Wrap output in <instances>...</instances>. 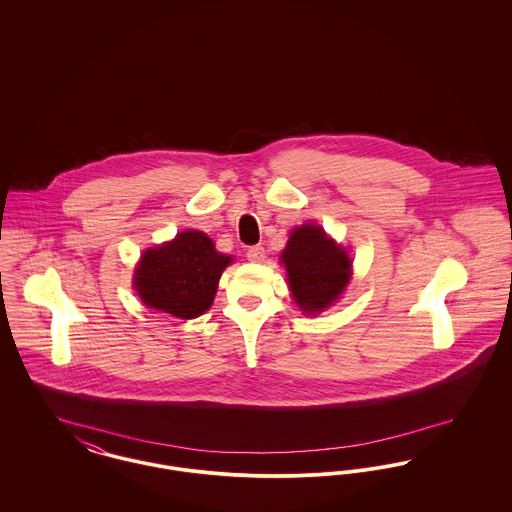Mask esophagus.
<instances>
[{"instance_id":"34e87169","label":"esophagus","mask_w":512,"mask_h":512,"mask_svg":"<svg viewBox=\"0 0 512 512\" xmlns=\"http://www.w3.org/2000/svg\"><path fill=\"white\" fill-rule=\"evenodd\" d=\"M245 255L251 263H263L265 261V247L263 245H253V247L247 249Z\"/></svg>"}]
</instances>
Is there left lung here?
I'll return each mask as SVG.
<instances>
[{"label":"left lung","instance_id":"obj_1","mask_svg":"<svg viewBox=\"0 0 512 512\" xmlns=\"http://www.w3.org/2000/svg\"><path fill=\"white\" fill-rule=\"evenodd\" d=\"M293 299L305 313H320L345 290L351 259L317 224L295 228L282 253Z\"/></svg>","mask_w":512,"mask_h":512}]
</instances>
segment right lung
Segmentation results:
<instances>
[{
	"mask_svg": "<svg viewBox=\"0 0 512 512\" xmlns=\"http://www.w3.org/2000/svg\"><path fill=\"white\" fill-rule=\"evenodd\" d=\"M230 261L203 232H182L169 244L147 249L136 268L134 288L151 309L172 317H199L211 307Z\"/></svg>",
	"mask_w": 512,
	"mask_h": 512,
	"instance_id": "right-lung-1",
	"label": "right lung"
}]
</instances>
